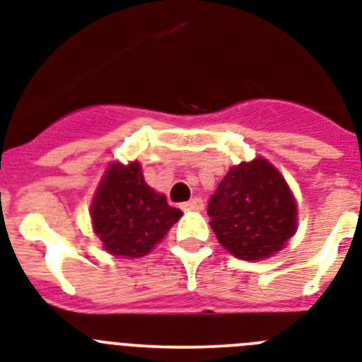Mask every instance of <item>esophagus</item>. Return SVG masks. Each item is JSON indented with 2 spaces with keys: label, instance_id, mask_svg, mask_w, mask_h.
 <instances>
[{
  "label": "esophagus",
  "instance_id": "34e87169",
  "mask_svg": "<svg viewBox=\"0 0 362 362\" xmlns=\"http://www.w3.org/2000/svg\"><path fill=\"white\" fill-rule=\"evenodd\" d=\"M182 208H184V210L201 211V210H204V202H202L201 197H195V199H191V201L184 202V204H182Z\"/></svg>",
  "mask_w": 362,
  "mask_h": 362
}]
</instances>
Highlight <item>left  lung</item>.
<instances>
[{
	"instance_id": "8db88e82",
	"label": "left lung",
	"mask_w": 362,
	"mask_h": 362,
	"mask_svg": "<svg viewBox=\"0 0 362 362\" xmlns=\"http://www.w3.org/2000/svg\"><path fill=\"white\" fill-rule=\"evenodd\" d=\"M208 216L219 243L242 260L272 257L298 228L292 191L264 158L230 167L210 197Z\"/></svg>"
}]
</instances>
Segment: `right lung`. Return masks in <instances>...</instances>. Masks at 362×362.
<instances>
[{
    "mask_svg": "<svg viewBox=\"0 0 362 362\" xmlns=\"http://www.w3.org/2000/svg\"><path fill=\"white\" fill-rule=\"evenodd\" d=\"M180 217L165 195L146 184L139 161L111 163L90 204L93 228L113 257H145Z\"/></svg>",
    "mask_w": 362,
    "mask_h": 362,
    "instance_id": "add662e5",
    "label": "right lung"
}]
</instances>
